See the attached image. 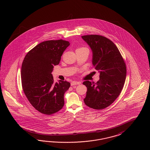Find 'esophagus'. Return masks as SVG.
I'll use <instances>...</instances> for the list:
<instances>
[{"mask_svg": "<svg viewBox=\"0 0 150 150\" xmlns=\"http://www.w3.org/2000/svg\"><path fill=\"white\" fill-rule=\"evenodd\" d=\"M81 84V82H80V81H74L71 82V86H75V85H78V84Z\"/></svg>", "mask_w": 150, "mask_h": 150, "instance_id": "34e87169", "label": "esophagus"}]
</instances>
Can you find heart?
Returning a JSON list of instances; mask_svg holds the SVG:
<instances>
[{"mask_svg": "<svg viewBox=\"0 0 150 150\" xmlns=\"http://www.w3.org/2000/svg\"><path fill=\"white\" fill-rule=\"evenodd\" d=\"M89 50L87 48H86V47H80V48H79L77 49V50Z\"/></svg>", "mask_w": 150, "mask_h": 150, "instance_id": "b5f03b06", "label": "heart"}]
</instances>
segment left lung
<instances>
[{
	"instance_id": "obj_1",
	"label": "left lung",
	"mask_w": 150,
	"mask_h": 150,
	"mask_svg": "<svg viewBox=\"0 0 150 150\" xmlns=\"http://www.w3.org/2000/svg\"><path fill=\"white\" fill-rule=\"evenodd\" d=\"M81 38L91 48L93 66L100 74L97 83L83 82L87 87L84 101L90 108L102 110L111 105L121 93L126 78V64L117 47L109 39L99 35Z\"/></svg>"
}]
</instances>
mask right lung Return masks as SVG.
<instances>
[{
    "label": "right lung",
    "mask_w": 150,
    "mask_h": 150,
    "mask_svg": "<svg viewBox=\"0 0 150 150\" xmlns=\"http://www.w3.org/2000/svg\"><path fill=\"white\" fill-rule=\"evenodd\" d=\"M70 45L62 39L39 43L29 51L21 67L22 86L31 105L43 114L57 112L64 105V94L70 86L67 81L53 83L52 72Z\"/></svg>",
    "instance_id": "add662e5"
}]
</instances>
